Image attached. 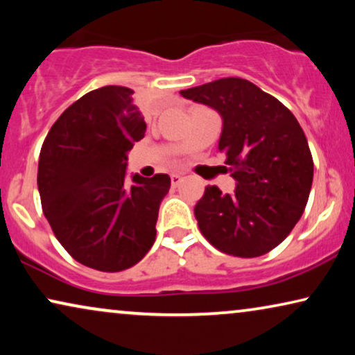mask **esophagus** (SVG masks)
<instances>
[{
	"label": "esophagus",
	"mask_w": 355,
	"mask_h": 355,
	"mask_svg": "<svg viewBox=\"0 0 355 355\" xmlns=\"http://www.w3.org/2000/svg\"><path fill=\"white\" fill-rule=\"evenodd\" d=\"M182 179H184V178L181 176V174H173V176H171V184H173L174 187H178L179 184L182 182Z\"/></svg>",
	"instance_id": "esophagus-1"
}]
</instances>
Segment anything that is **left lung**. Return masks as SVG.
<instances>
[{
    "label": "left lung",
    "mask_w": 355,
    "mask_h": 355,
    "mask_svg": "<svg viewBox=\"0 0 355 355\" xmlns=\"http://www.w3.org/2000/svg\"><path fill=\"white\" fill-rule=\"evenodd\" d=\"M181 95L221 114L218 150L237 182L234 193L205 187L193 210L200 232L227 255L268 254L300 220L312 189L313 159L302 128L279 100L239 77Z\"/></svg>",
    "instance_id": "1"
}]
</instances>
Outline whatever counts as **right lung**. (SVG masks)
Returning a JSON list of instances; mask_svg holds the SVG:
<instances>
[{"instance_id": "right-lung-1", "label": "right lung", "mask_w": 355, "mask_h": 355, "mask_svg": "<svg viewBox=\"0 0 355 355\" xmlns=\"http://www.w3.org/2000/svg\"><path fill=\"white\" fill-rule=\"evenodd\" d=\"M134 90L106 85L74 101L51 125L38 159L43 215L72 259L128 270L152 249L168 174L125 181L128 152L144 139Z\"/></svg>"}]
</instances>
